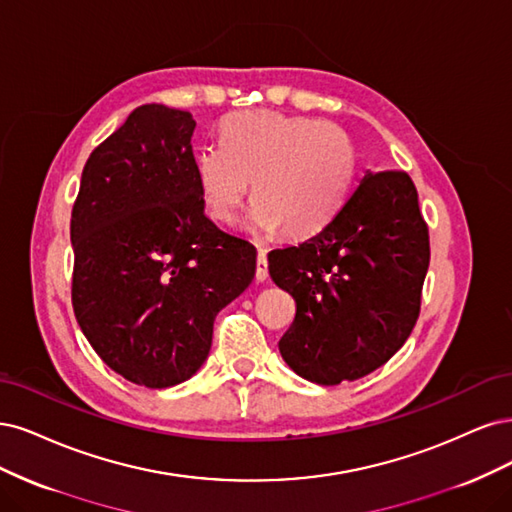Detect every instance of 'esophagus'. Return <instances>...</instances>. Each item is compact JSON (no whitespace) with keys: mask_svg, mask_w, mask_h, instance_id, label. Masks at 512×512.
<instances>
[{"mask_svg":"<svg viewBox=\"0 0 512 512\" xmlns=\"http://www.w3.org/2000/svg\"><path fill=\"white\" fill-rule=\"evenodd\" d=\"M268 276H270V274H268V257H266V253L259 251V253H257V270H255L257 283H266Z\"/></svg>","mask_w":512,"mask_h":512,"instance_id":"1","label":"esophagus"}]
</instances>
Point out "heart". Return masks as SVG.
Returning <instances> with one entry per match:
<instances>
[{
  "mask_svg": "<svg viewBox=\"0 0 512 512\" xmlns=\"http://www.w3.org/2000/svg\"><path fill=\"white\" fill-rule=\"evenodd\" d=\"M355 172L351 138L332 123L249 110L227 117L221 144L195 153V178L210 219L232 223L253 180L244 229L263 240L315 234L340 208Z\"/></svg>",
  "mask_w": 512,
  "mask_h": 512,
  "instance_id": "heart-1",
  "label": "heart"
}]
</instances>
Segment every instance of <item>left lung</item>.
<instances>
[{"label": "left lung", "instance_id": "8db88e82", "mask_svg": "<svg viewBox=\"0 0 512 512\" xmlns=\"http://www.w3.org/2000/svg\"><path fill=\"white\" fill-rule=\"evenodd\" d=\"M295 319L278 342L287 366L317 385L374 372L417 323L430 236L404 172L366 174L323 229L268 255Z\"/></svg>", "mask_w": 512, "mask_h": 512}]
</instances>
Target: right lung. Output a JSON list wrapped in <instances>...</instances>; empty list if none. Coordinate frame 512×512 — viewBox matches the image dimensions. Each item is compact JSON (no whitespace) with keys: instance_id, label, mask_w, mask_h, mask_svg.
Returning a JSON list of instances; mask_svg holds the SVG:
<instances>
[{"instance_id":"1","label":"right lung","mask_w":512,"mask_h":512,"mask_svg":"<svg viewBox=\"0 0 512 512\" xmlns=\"http://www.w3.org/2000/svg\"><path fill=\"white\" fill-rule=\"evenodd\" d=\"M191 112L146 104L85 163L72 210V304L104 364L148 389L185 383L212 325L253 283V246L223 232L197 189Z\"/></svg>"}]
</instances>
